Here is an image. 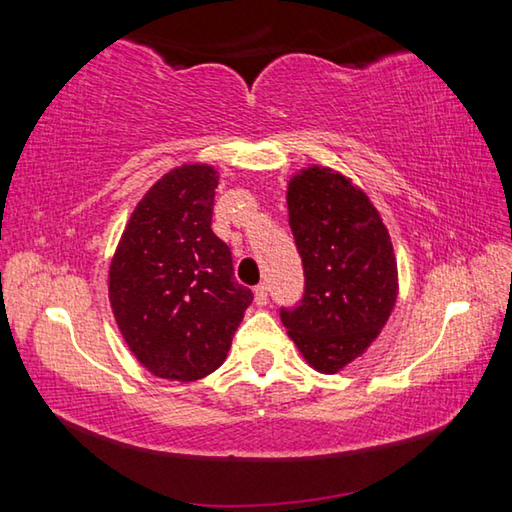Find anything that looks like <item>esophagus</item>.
Wrapping results in <instances>:
<instances>
[{"mask_svg":"<svg viewBox=\"0 0 512 512\" xmlns=\"http://www.w3.org/2000/svg\"><path fill=\"white\" fill-rule=\"evenodd\" d=\"M255 305L257 307H266L268 305V289H266V284H257V287H255Z\"/></svg>","mask_w":512,"mask_h":512,"instance_id":"1","label":"esophagus"}]
</instances>
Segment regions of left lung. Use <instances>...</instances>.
Here are the masks:
<instances>
[{"mask_svg": "<svg viewBox=\"0 0 512 512\" xmlns=\"http://www.w3.org/2000/svg\"><path fill=\"white\" fill-rule=\"evenodd\" d=\"M289 225L305 268V293L282 325L311 368L334 375L366 352L397 300L388 228L361 187L311 164L287 187Z\"/></svg>", "mask_w": 512, "mask_h": 512, "instance_id": "obj_1", "label": "left lung"}]
</instances>
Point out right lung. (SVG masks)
I'll return each mask as SVG.
<instances>
[{"label":"right lung","instance_id":"obj_1","mask_svg":"<svg viewBox=\"0 0 512 512\" xmlns=\"http://www.w3.org/2000/svg\"><path fill=\"white\" fill-rule=\"evenodd\" d=\"M219 171L183 164L155 183L128 219L108 271L117 327L160 379L196 381L221 366L253 302L230 248L212 232Z\"/></svg>","mask_w":512,"mask_h":512}]
</instances>
